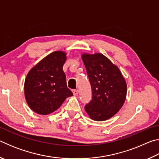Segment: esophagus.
<instances>
[{
	"mask_svg": "<svg viewBox=\"0 0 159 159\" xmlns=\"http://www.w3.org/2000/svg\"><path fill=\"white\" fill-rule=\"evenodd\" d=\"M73 94H74V95H75V96L78 95V94H79V90H74L73 91Z\"/></svg>",
	"mask_w": 159,
	"mask_h": 159,
	"instance_id": "esophagus-1",
	"label": "esophagus"
}]
</instances>
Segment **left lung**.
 Returning a JSON list of instances; mask_svg holds the SVG:
<instances>
[{
  "label": "left lung",
  "instance_id": "left-lung-1",
  "mask_svg": "<svg viewBox=\"0 0 159 159\" xmlns=\"http://www.w3.org/2000/svg\"><path fill=\"white\" fill-rule=\"evenodd\" d=\"M91 88L92 99L85 109L93 120L109 119L124 104L127 85L120 70L102 54L82 55Z\"/></svg>",
  "mask_w": 159,
  "mask_h": 159
}]
</instances>
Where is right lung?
<instances>
[{
  "instance_id": "obj_1",
  "label": "right lung",
  "mask_w": 159,
  "mask_h": 159,
  "mask_svg": "<svg viewBox=\"0 0 159 159\" xmlns=\"http://www.w3.org/2000/svg\"><path fill=\"white\" fill-rule=\"evenodd\" d=\"M66 54L53 52L38 63L25 79V94L30 108L37 114L55 111L73 93L66 85L63 65Z\"/></svg>"
}]
</instances>
